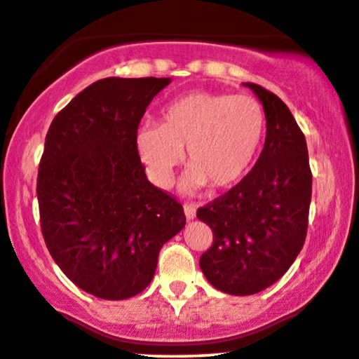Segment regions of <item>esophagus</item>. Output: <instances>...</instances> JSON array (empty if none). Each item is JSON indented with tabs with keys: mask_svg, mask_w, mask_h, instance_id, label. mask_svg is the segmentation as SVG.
<instances>
[{
	"mask_svg": "<svg viewBox=\"0 0 359 359\" xmlns=\"http://www.w3.org/2000/svg\"><path fill=\"white\" fill-rule=\"evenodd\" d=\"M184 212H185V217H187V220H194L195 215H197V208H195L194 203H185Z\"/></svg>",
	"mask_w": 359,
	"mask_h": 359,
	"instance_id": "34e87169",
	"label": "esophagus"
}]
</instances>
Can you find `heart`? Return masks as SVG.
I'll return each instance as SVG.
<instances>
[{
	"mask_svg": "<svg viewBox=\"0 0 359 359\" xmlns=\"http://www.w3.org/2000/svg\"><path fill=\"white\" fill-rule=\"evenodd\" d=\"M266 134L262 104L243 94L192 93L167 104L158 126L144 124L135 134L139 156L152 182L167 189L187 152L190 174L184 187L212 185L229 190L255 164Z\"/></svg>",
	"mask_w": 359,
	"mask_h": 359,
	"instance_id": "1",
	"label": "heart"
}]
</instances>
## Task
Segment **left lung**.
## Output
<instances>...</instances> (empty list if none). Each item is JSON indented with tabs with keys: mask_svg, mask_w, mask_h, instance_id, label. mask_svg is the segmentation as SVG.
Wrapping results in <instances>:
<instances>
[{
	"mask_svg": "<svg viewBox=\"0 0 359 359\" xmlns=\"http://www.w3.org/2000/svg\"><path fill=\"white\" fill-rule=\"evenodd\" d=\"M266 116L265 146L248 175L197 210L213 243L201 257L212 287L253 294L287 273L303 248L311 202L305 135L287 104L262 86L245 83Z\"/></svg>",
	"mask_w": 359,
	"mask_h": 359,
	"instance_id": "obj_1",
	"label": "left lung"
}]
</instances>
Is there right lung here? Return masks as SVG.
<instances>
[{"instance_id":"1","label":"right lung","mask_w":359,"mask_h":359,"mask_svg":"<svg viewBox=\"0 0 359 359\" xmlns=\"http://www.w3.org/2000/svg\"><path fill=\"white\" fill-rule=\"evenodd\" d=\"M169 78H106L54 117L39 161V222L53 260L81 290L126 300L147 288L162 245L185 226L182 203L140 162V119Z\"/></svg>"}]
</instances>
